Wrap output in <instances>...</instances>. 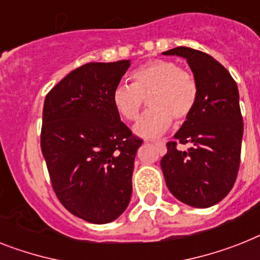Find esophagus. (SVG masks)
<instances>
[{
    "label": "esophagus",
    "mask_w": 260,
    "mask_h": 260,
    "mask_svg": "<svg viewBox=\"0 0 260 260\" xmlns=\"http://www.w3.org/2000/svg\"><path fill=\"white\" fill-rule=\"evenodd\" d=\"M154 145H156L157 148H160V149H162V148H164V141H161V140L154 141Z\"/></svg>",
    "instance_id": "34e87169"
}]
</instances>
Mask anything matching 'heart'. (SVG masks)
<instances>
[{"mask_svg": "<svg viewBox=\"0 0 260 260\" xmlns=\"http://www.w3.org/2000/svg\"><path fill=\"white\" fill-rule=\"evenodd\" d=\"M132 84L120 83L112 91V104L123 119L134 121L139 117L147 99L150 107L135 131L143 137L162 134L172 119L182 121L198 100V83L190 71L180 69L172 60L154 59L129 73Z\"/></svg>", "mask_w": 260, "mask_h": 260, "instance_id": "obj_1", "label": "heart"}]
</instances>
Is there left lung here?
Here are the masks:
<instances>
[{"instance_id": "8db88e82", "label": "left lung", "mask_w": 260, "mask_h": 260, "mask_svg": "<svg viewBox=\"0 0 260 260\" xmlns=\"http://www.w3.org/2000/svg\"><path fill=\"white\" fill-rule=\"evenodd\" d=\"M162 54L186 59L198 83V100L176 140L167 144L161 169L177 200L193 208H210L230 193L241 164L243 119L237 83L206 52L181 46ZM178 143L189 148L178 150Z\"/></svg>"}]
</instances>
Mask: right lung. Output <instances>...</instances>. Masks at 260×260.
<instances>
[{
    "mask_svg": "<svg viewBox=\"0 0 260 260\" xmlns=\"http://www.w3.org/2000/svg\"><path fill=\"white\" fill-rule=\"evenodd\" d=\"M129 60L87 63L46 95L41 149L60 204L91 223L115 221L132 194L143 140L120 120L112 91Z\"/></svg>",
    "mask_w": 260,
    "mask_h": 260,
    "instance_id": "obj_1",
    "label": "right lung"
}]
</instances>
